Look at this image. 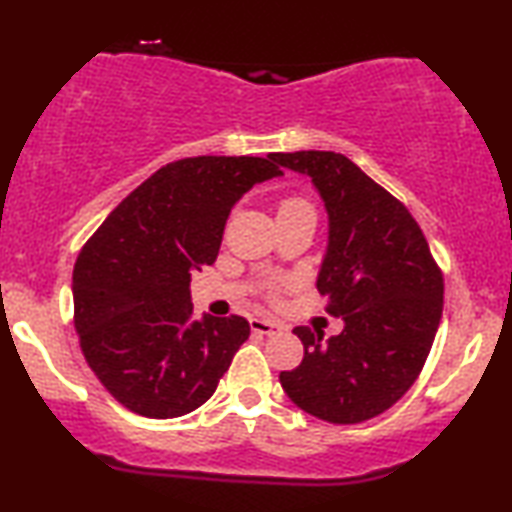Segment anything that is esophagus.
<instances>
[{
    "label": "esophagus",
    "mask_w": 512,
    "mask_h": 512,
    "mask_svg": "<svg viewBox=\"0 0 512 512\" xmlns=\"http://www.w3.org/2000/svg\"><path fill=\"white\" fill-rule=\"evenodd\" d=\"M250 329H253L255 334L273 336V334H278V331H283V325L276 320H269V318H250Z\"/></svg>",
    "instance_id": "34e87169"
}]
</instances>
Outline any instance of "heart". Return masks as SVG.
I'll return each instance as SVG.
<instances>
[{
  "instance_id": "b5f03b06",
  "label": "heart",
  "mask_w": 512,
  "mask_h": 512,
  "mask_svg": "<svg viewBox=\"0 0 512 512\" xmlns=\"http://www.w3.org/2000/svg\"><path fill=\"white\" fill-rule=\"evenodd\" d=\"M297 206H308V204L301 199H285L283 204H280V211H283V208H297Z\"/></svg>"
}]
</instances>
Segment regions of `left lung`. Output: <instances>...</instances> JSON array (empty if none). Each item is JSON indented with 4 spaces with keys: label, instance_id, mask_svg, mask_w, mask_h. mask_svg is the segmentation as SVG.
<instances>
[{
    "label": "left lung",
    "instance_id": "1",
    "mask_svg": "<svg viewBox=\"0 0 512 512\" xmlns=\"http://www.w3.org/2000/svg\"><path fill=\"white\" fill-rule=\"evenodd\" d=\"M311 178L327 211L318 290L341 334L294 327L304 343L280 385L304 413L357 424L392 408L420 376L443 313V278L408 208L331 150L276 153Z\"/></svg>",
    "mask_w": 512,
    "mask_h": 512
}]
</instances>
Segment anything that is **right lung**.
<instances>
[{
	"label": "right lung",
	"instance_id": "right-lung-1",
	"mask_svg": "<svg viewBox=\"0 0 512 512\" xmlns=\"http://www.w3.org/2000/svg\"><path fill=\"white\" fill-rule=\"evenodd\" d=\"M283 176L273 155L187 157L155 171L104 220L74 266L83 355L115 401L167 420L213 397L246 318H194L190 280L218 257L229 211Z\"/></svg>",
	"mask_w": 512,
	"mask_h": 512
}]
</instances>
